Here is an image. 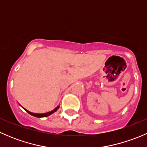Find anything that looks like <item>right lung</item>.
Segmentation results:
<instances>
[{"instance_id": "right-lung-1", "label": "right lung", "mask_w": 147, "mask_h": 147, "mask_svg": "<svg viewBox=\"0 0 147 147\" xmlns=\"http://www.w3.org/2000/svg\"><path fill=\"white\" fill-rule=\"evenodd\" d=\"M19 105H20V106L21 107H22L21 105H20V104H19ZM23 108L25 109V110L26 111V112H28V114H30V115H32V116H34V117H38V118H41V117H48V116H50V115H51L52 114L54 113V112H55L56 111H57V109H58L59 108H60V105H58V106H57V107H56L55 108V109H53V110L50 111V112H46V113H41V114L34 113V112H30V111L27 110V109H25L24 107H23Z\"/></svg>"}]
</instances>
